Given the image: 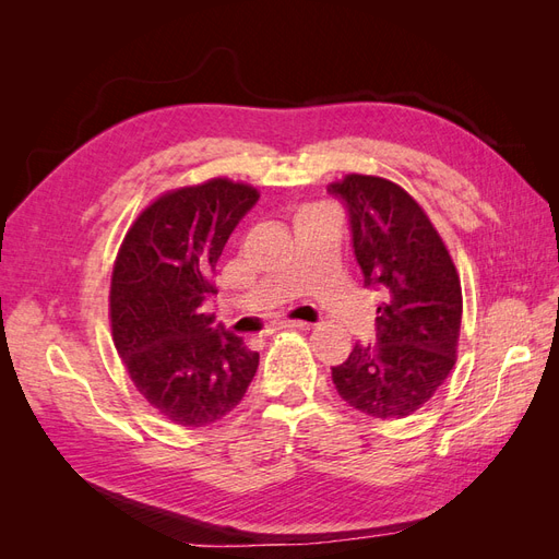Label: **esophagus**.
<instances>
[{"label":"esophagus","instance_id":"34e87169","mask_svg":"<svg viewBox=\"0 0 559 559\" xmlns=\"http://www.w3.org/2000/svg\"><path fill=\"white\" fill-rule=\"evenodd\" d=\"M310 324L308 321H300V319H282L277 321V329H308Z\"/></svg>","mask_w":559,"mask_h":559}]
</instances>
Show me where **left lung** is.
<instances>
[{
  "label": "left lung",
  "instance_id": "left-lung-1",
  "mask_svg": "<svg viewBox=\"0 0 559 559\" xmlns=\"http://www.w3.org/2000/svg\"><path fill=\"white\" fill-rule=\"evenodd\" d=\"M349 214L364 286L380 294L378 343L331 368L343 401L370 417L421 408L456 361L462 284L427 214L394 181L347 175L329 189Z\"/></svg>",
  "mask_w": 559,
  "mask_h": 559
}]
</instances>
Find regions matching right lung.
<instances>
[{
  "mask_svg": "<svg viewBox=\"0 0 559 559\" xmlns=\"http://www.w3.org/2000/svg\"><path fill=\"white\" fill-rule=\"evenodd\" d=\"M257 200V189L228 179L165 193L138 216L116 257V352L138 392L175 425L222 419L257 376L259 352L202 312L216 294V261Z\"/></svg>",
  "mask_w": 559,
  "mask_h": 559,
  "instance_id": "right-lung-1",
  "label": "right lung"
}]
</instances>
